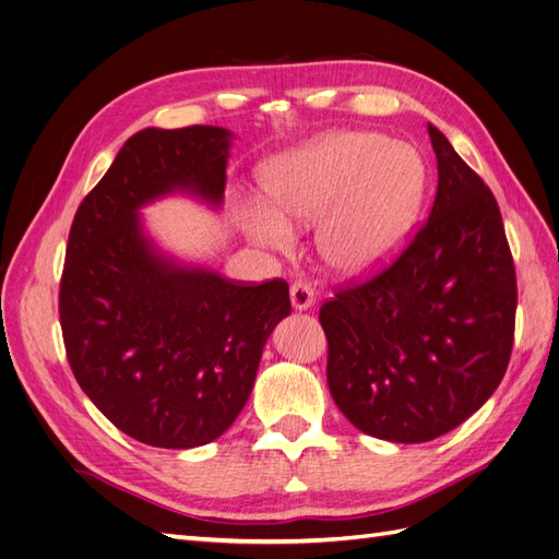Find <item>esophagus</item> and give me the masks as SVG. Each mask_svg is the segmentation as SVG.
<instances>
[{
	"label": "esophagus",
	"mask_w": 559,
	"mask_h": 559,
	"mask_svg": "<svg viewBox=\"0 0 559 559\" xmlns=\"http://www.w3.org/2000/svg\"><path fill=\"white\" fill-rule=\"evenodd\" d=\"M289 294H292V306L298 312L314 306V292H312V286L308 282H294Z\"/></svg>",
	"instance_id": "1"
}]
</instances>
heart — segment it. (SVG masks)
Wrapping results in <instances>:
<instances>
[{"mask_svg": "<svg viewBox=\"0 0 559 559\" xmlns=\"http://www.w3.org/2000/svg\"><path fill=\"white\" fill-rule=\"evenodd\" d=\"M429 183L421 151L382 132L333 130L263 167L273 207L242 210L251 240L286 251L294 226L319 222V257L341 277H368L396 257L408 238Z\"/></svg>", "mask_w": 559, "mask_h": 559, "instance_id": "obj_1", "label": "heart"}]
</instances>
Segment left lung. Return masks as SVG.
Segmentation results:
<instances>
[{"label": "left lung", "instance_id": "1", "mask_svg": "<svg viewBox=\"0 0 559 559\" xmlns=\"http://www.w3.org/2000/svg\"><path fill=\"white\" fill-rule=\"evenodd\" d=\"M429 222L384 273L319 310L326 380L359 431L427 443L460 427L509 368L518 286L492 191L429 123Z\"/></svg>", "mask_w": 559, "mask_h": 559}]
</instances>
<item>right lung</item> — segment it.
Masks as SVG:
<instances>
[{"mask_svg": "<svg viewBox=\"0 0 559 559\" xmlns=\"http://www.w3.org/2000/svg\"><path fill=\"white\" fill-rule=\"evenodd\" d=\"M235 134L216 126L144 128L83 198L67 242L60 326L67 359L111 425L146 445H207L240 415L289 284H235L179 261L142 210L189 195L218 210Z\"/></svg>", "mask_w": 559, "mask_h": 559, "instance_id": "add662e5", "label": "right lung"}]
</instances>
